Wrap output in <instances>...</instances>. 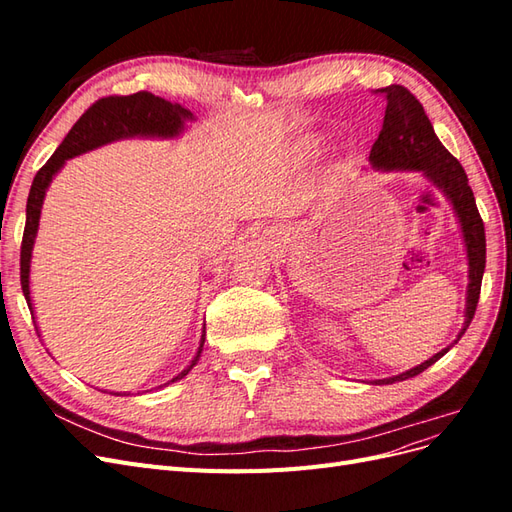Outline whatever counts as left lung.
<instances>
[{
    "mask_svg": "<svg viewBox=\"0 0 512 512\" xmlns=\"http://www.w3.org/2000/svg\"><path fill=\"white\" fill-rule=\"evenodd\" d=\"M376 94H380L386 100V111H384V121H382V130L378 134V141L374 143V147H371L369 162L376 168H386V170L391 168L421 170V173H425L448 196L461 222L463 241H466V247H468L470 284H468V301H466V322H463V329L455 339V342H459L461 335L466 333L476 314L480 282H483V273H485L487 245H485L483 218H480L478 213L466 170H463L457 158H453L451 153H448V149L438 141L431 121L425 115L423 104L418 102L416 96L410 94L404 85L382 87V89H376ZM448 348L433 354L429 361L406 371V374H399L395 378H384L378 382L393 384L399 380L414 378L427 367H431L438 359H442V356L448 352Z\"/></svg>",
    "mask_w": 512,
    "mask_h": 512,
    "instance_id": "1",
    "label": "left lung"
}]
</instances>
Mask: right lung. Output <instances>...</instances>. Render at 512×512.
Listing matches in <instances>:
<instances>
[{
    "label": "right lung",
    "mask_w": 512,
    "mask_h": 512,
    "mask_svg": "<svg viewBox=\"0 0 512 512\" xmlns=\"http://www.w3.org/2000/svg\"><path fill=\"white\" fill-rule=\"evenodd\" d=\"M185 119H192V113L188 108L153 96L149 91H138V94H132V96L100 98L98 102H94L87 108L79 121L74 123L72 130L64 138V143L57 147V151L49 158V162H46L36 173L32 190H29V196H27V220H25L23 243H21V288L27 299L29 312H32V299H29V260H32V247L38 232L42 200L57 170L64 166L66 160L81 156V153L89 149H96L100 145L117 141V138L177 136L183 130ZM203 344H205V331H203V337H200L198 354L194 356L190 367L183 369L181 374L170 382H177L183 376H188V371L198 361Z\"/></svg>",
    "instance_id": "1"
}]
</instances>
